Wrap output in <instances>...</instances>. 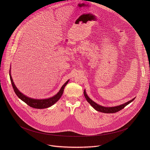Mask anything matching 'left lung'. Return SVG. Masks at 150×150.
<instances>
[{
	"mask_svg": "<svg viewBox=\"0 0 150 150\" xmlns=\"http://www.w3.org/2000/svg\"><path fill=\"white\" fill-rule=\"evenodd\" d=\"M84 96H85V98H86L87 102H88L92 107H93L96 111H100V112H104V113H114V112H117L120 111L121 110L123 109L126 106H127L130 103H131L132 101H133L134 99H135V98H133V99H132V100L128 101V102L125 103L124 104H122V105H120V106H118L106 107L100 106V105H98L97 103H96L95 102H94L93 100H92L87 96L85 90H84Z\"/></svg>",
	"mask_w": 150,
	"mask_h": 150,
	"instance_id": "1",
	"label": "left lung"
}]
</instances>
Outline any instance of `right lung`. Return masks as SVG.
I'll return each mask as SVG.
<instances>
[{"label":"right lung","mask_w":150,"mask_h":150,"mask_svg":"<svg viewBox=\"0 0 150 150\" xmlns=\"http://www.w3.org/2000/svg\"><path fill=\"white\" fill-rule=\"evenodd\" d=\"M10 80L11 82L13 88L14 89V91L16 94L17 95V96L20 99H21L23 102L26 103L28 106L35 108H45L47 107H50L52 106L54 104H55L62 96L64 91V87L69 82V80L66 81L64 84V86H62L59 92L53 97L48 99H32L26 96L25 95L22 94L20 91H18V89L17 88V87L14 84V82L13 81V79L10 74Z\"/></svg>","instance_id":"obj_1"}]
</instances>
